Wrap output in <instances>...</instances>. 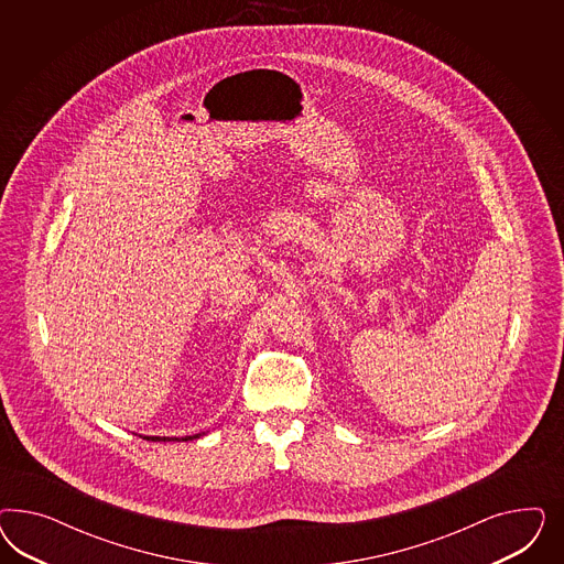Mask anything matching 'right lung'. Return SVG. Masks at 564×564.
I'll return each mask as SVG.
<instances>
[{
  "mask_svg": "<svg viewBox=\"0 0 564 564\" xmlns=\"http://www.w3.org/2000/svg\"><path fill=\"white\" fill-rule=\"evenodd\" d=\"M203 434H194V436H182V438H177V436H142V438H147V441H153V443H173V441H194V438H200Z\"/></svg>",
  "mask_w": 564,
  "mask_h": 564,
  "instance_id": "add662e5",
  "label": "right lung"
}]
</instances>
